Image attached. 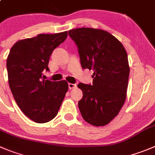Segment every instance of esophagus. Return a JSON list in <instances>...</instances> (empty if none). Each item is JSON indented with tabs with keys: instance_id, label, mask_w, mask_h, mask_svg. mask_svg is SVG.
<instances>
[{
	"instance_id": "esophagus-1",
	"label": "esophagus",
	"mask_w": 155,
	"mask_h": 155,
	"mask_svg": "<svg viewBox=\"0 0 155 155\" xmlns=\"http://www.w3.org/2000/svg\"><path fill=\"white\" fill-rule=\"evenodd\" d=\"M76 87H77V85L74 84H71V83L68 84V88L70 90L74 89V88Z\"/></svg>"
}]
</instances>
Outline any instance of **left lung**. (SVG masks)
<instances>
[{
    "label": "left lung",
    "instance_id": "left-lung-1",
    "mask_svg": "<svg viewBox=\"0 0 155 155\" xmlns=\"http://www.w3.org/2000/svg\"><path fill=\"white\" fill-rule=\"evenodd\" d=\"M76 44L83 69L94 71L93 84L80 83L83 92L78 107L83 119L95 126L108 124L124 104L129 67L126 49L102 29L78 28L68 31Z\"/></svg>",
    "mask_w": 155,
    "mask_h": 155
}]
</instances>
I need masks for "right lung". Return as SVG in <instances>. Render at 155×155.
Instances as JSON below:
<instances>
[{
  "instance_id": "add662e5",
  "label": "right lung",
  "mask_w": 155,
  "mask_h": 155,
  "mask_svg": "<svg viewBox=\"0 0 155 155\" xmlns=\"http://www.w3.org/2000/svg\"><path fill=\"white\" fill-rule=\"evenodd\" d=\"M68 36L67 31L39 34L16 42L7 59L8 82L16 103L23 113L37 123L54 119L68 90L65 81L43 78L53 50Z\"/></svg>"
}]
</instances>
